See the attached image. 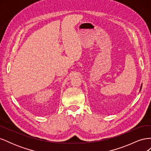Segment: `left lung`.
I'll use <instances>...</instances> for the list:
<instances>
[{"label": "left lung", "instance_id": "1", "mask_svg": "<svg viewBox=\"0 0 151 151\" xmlns=\"http://www.w3.org/2000/svg\"><path fill=\"white\" fill-rule=\"evenodd\" d=\"M141 89H142V85H141V86H140V90H141Z\"/></svg>", "mask_w": 151, "mask_h": 151}]
</instances>
